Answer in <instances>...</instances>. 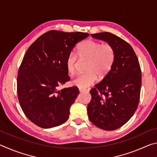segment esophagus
Returning a JSON list of instances; mask_svg holds the SVG:
<instances>
[{"mask_svg":"<svg viewBox=\"0 0 157 157\" xmlns=\"http://www.w3.org/2000/svg\"><path fill=\"white\" fill-rule=\"evenodd\" d=\"M79 91L80 92H84V91H86V89H79Z\"/></svg>","mask_w":157,"mask_h":157,"instance_id":"1","label":"esophagus"}]
</instances>
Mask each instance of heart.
<instances>
[{
	"mask_svg": "<svg viewBox=\"0 0 157 157\" xmlns=\"http://www.w3.org/2000/svg\"><path fill=\"white\" fill-rule=\"evenodd\" d=\"M77 55L79 58L88 59L86 63V73L80 74L73 79V84L79 89H86L97 80L98 76L100 78L105 77L112 68L114 57V50L109 44L94 40H86L79 45L77 48ZM78 57L71 53L66 62L67 71L71 75L76 72Z\"/></svg>",
	"mask_w": 157,
	"mask_h": 157,
	"instance_id": "heart-1",
	"label": "heart"
}]
</instances>
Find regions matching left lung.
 I'll use <instances>...</instances> for the list:
<instances>
[{
    "label": "left lung",
    "instance_id": "obj_1",
    "mask_svg": "<svg viewBox=\"0 0 157 157\" xmlns=\"http://www.w3.org/2000/svg\"><path fill=\"white\" fill-rule=\"evenodd\" d=\"M93 38L109 44L114 50L112 68L90 93L87 106L90 121L100 129L120 128L134 115L141 88V70L132 47L123 39L107 32L92 34Z\"/></svg>",
    "mask_w": 157,
    "mask_h": 157
}]
</instances>
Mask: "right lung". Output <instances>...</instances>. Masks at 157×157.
<instances>
[{"instance_id": "add662e5", "label": "right lung", "mask_w": 157, "mask_h": 157, "mask_svg": "<svg viewBox=\"0 0 157 157\" xmlns=\"http://www.w3.org/2000/svg\"><path fill=\"white\" fill-rule=\"evenodd\" d=\"M89 36L81 32L50 30L28 48L18 71L17 94L23 113L37 126L51 128L68 120L79 89H57L70 80L66 66L68 56Z\"/></svg>"}]
</instances>
